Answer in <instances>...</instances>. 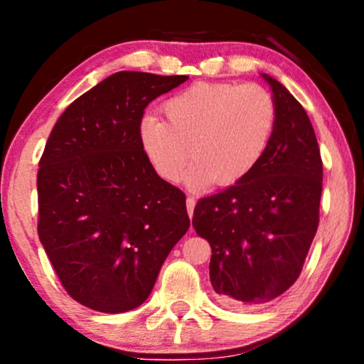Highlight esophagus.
<instances>
[{
	"label": "esophagus",
	"mask_w": 364,
	"mask_h": 364,
	"mask_svg": "<svg viewBox=\"0 0 364 364\" xmlns=\"http://www.w3.org/2000/svg\"><path fill=\"white\" fill-rule=\"evenodd\" d=\"M187 212H188V217L193 215V208H196V197L193 196H187Z\"/></svg>",
	"instance_id": "obj_1"
}]
</instances>
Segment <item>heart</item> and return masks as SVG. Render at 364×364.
Segmentation results:
<instances>
[{
    "label": "heart",
    "mask_w": 364,
    "mask_h": 364,
    "mask_svg": "<svg viewBox=\"0 0 364 364\" xmlns=\"http://www.w3.org/2000/svg\"><path fill=\"white\" fill-rule=\"evenodd\" d=\"M167 121L142 117L139 141L157 176L178 182L191 156V182L233 186L255 171L277 124L273 96L258 84L196 82L164 102Z\"/></svg>",
    "instance_id": "heart-1"
}]
</instances>
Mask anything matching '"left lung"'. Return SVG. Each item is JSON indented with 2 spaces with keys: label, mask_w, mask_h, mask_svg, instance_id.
<instances>
[{
  "label": "left lung",
  "mask_w": 364,
  "mask_h": 364,
  "mask_svg": "<svg viewBox=\"0 0 364 364\" xmlns=\"http://www.w3.org/2000/svg\"><path fill=\"white\" fill-rule=\"evenodd\" d=\"M277 106L272 141L250 176L203 197L197 235L212 247L210 282L232 306L268 303L300 277L320 220L323 164L305 109L268 74Z\"/></svg>",
  "instance_id": "8db88e82"
}]
</instances>
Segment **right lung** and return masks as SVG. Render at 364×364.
<instances>
[{
    "label": "right lung",
    "mask_w": 364,
    "mask_h": 364,
    "mask_svg": "<svg viewBox=\"0 0 364 364\" xmlns=\"http://www.w3.org/2000/svg\"><path fill=\"white\" fill-rule=\"evenodd\" d=\"M187 79L112 74L69 104L44 147L39 240L64 290L91 310L141 306L191 227L183 192L157 176L139 141L149 102Z\"/></svg>",
    "instance_id": "1"
}]
</instances>
